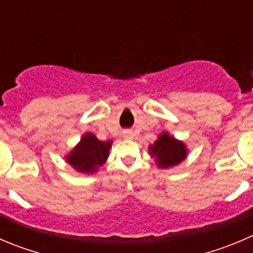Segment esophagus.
<instances>
[{"mask_svg":"<svg viewBox=\"0 0 253 253\" xmlns=\"http://www.w3.org/2000/svg\"><path fill=\"white\" fill-rule=\"evenodd\" d=\"M133 136H134V133H133V131H125L124 132V137L125 138H133Z\"/></svg>","mask_w":253,"mask_h":253,"instance_id":"1","label":"esophagus"}]
</instances>
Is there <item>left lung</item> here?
I'll return each mask as SVG.
<instances>
[{"label":"left lung","mask_w":253,"mask_h":253,"mask_svg":"<svg viewBox=\"0 0 253 253\" xmlns=\"http://www.w3.org/2000/svg\"><path fill=\"white\" fill-rule=\"evenodd\" d=\"M148 152L161 169L178 166L188 156V148L183 141H179L168 132H162L153 144L148 146Z\"/></svg>","instance_id":"1"}]
</instances>
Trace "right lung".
<instances>
[{"label":"right lung","mask_w":253,"mask_h":253,"mask_svg":"<svg viewBox=\"0 0 253 253\" xmlns=\"http://www.w3.org/2000/svg\"><path fill=\"white\" fill-rule=\"evenodd\" d=\"M111 144L112 141H100L94 133L86 132L65 156V161L79 173L94 174L106 163Z\"/></svg>","instance_id":"1"}]
</instances>
